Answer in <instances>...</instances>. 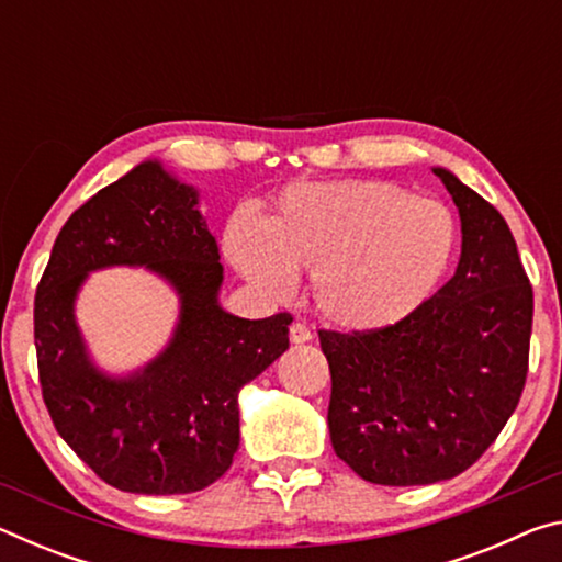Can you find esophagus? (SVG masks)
<instances>
[{
    "mask_svg": "<svg viewBox=\"0 0 562 562\" xmlns=\"http://www.w3.org/2000/svg\"><path fill=\"white\" fill-rule=\"evenodd\" d=\"M312 339V331L307 325H302V322H292L290 325V341L292 345H304V341Z\"/></svg>",
    "mask_w": 562,
    "mask_h": 562,
    "instance_id": "obj_1",
    "label": "esophagus"
}]
</instances>
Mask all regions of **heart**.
<instances>
[{
  "mask_svg": "<svg viewBox=\"0 0 562 562\" xmlns=\"http://www.w3.org/2000/svg\"><path fill=\"white\" fill-rule=\"evenodd\" d=\"M227 260L268 294L312 274L322 319L382 331L412 317L439 288L456 250V221L434 198L386 180H331L282 195L268 223L240 213L225 227Z\"/></svg>",
  "mask_w": 562,
  "mask_h": 562,
  "instance_id": "b5f03b06",
  "label": "heart"
}]
</instances>
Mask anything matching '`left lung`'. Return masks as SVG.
<instances>
[{
  "label": "left lung",
  "mask_w": 562,
  "mask_h": 562,
  "mask_svg": "<svg viewBox=\"0 0 562 562\" xmlns=\"http://www.w3.org/2000/svg\"><path fill=\"white\" fill-rule=\"evenodd\" d=\"M461 217L453 278L382 331H319L329 439L379 486L449 481L516 412L528 374L532 288L508 223L451 170L434 168Z\"/></svg>",
  "instance_id": "1"
}]
</instances>
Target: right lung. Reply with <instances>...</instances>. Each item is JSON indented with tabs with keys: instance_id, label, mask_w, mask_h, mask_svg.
<instances>
[{
	"instance_id": "add662e5",
	"label": "right lung",
	"mask_w": 562,
	"mask_h": 562,
	"mask_svg": "<svg viewBox=\"0 0 562 562\" xmlns=\"http://www.w3.org/2000/svg\"><path fill=\"white\" fill-rule=\"evenodd\" d=\"M198 190L144 160L66 221L34 300L44 404L61 439L109 486L173 496L211 486L240 446V389L290 347L288 312L221 307L223 265ZM146 267L179 294L165 351L128 375L92 361L75 322L91 271Z\"/></svg>"
}]
</instances>
